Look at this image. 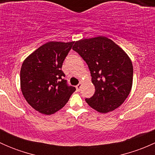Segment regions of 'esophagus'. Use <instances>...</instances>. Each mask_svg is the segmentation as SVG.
Wrapping results in <instances>:
<instances>
[{
  "label": "esophagus",
  "instance_id": "1",
  "mask_svg": "<svg viewBox=\"0 0 155 155\" xmlns=\"http://www.w3.org/2000/svg\"><path fill=\"white\" fill-rule=\"evenodd\" d=\"M82 83H79V85H76V91H80L81 87H82Z\"/></svg>",
  "mask_w": 155,
  "mask_h": 155
}]
</instances>
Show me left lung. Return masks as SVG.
<instances>
[{"mask_svg": "<svg viewBox=\"0 0 155 155\" xmlns=\"http://www.w3.org/2000/svg\"><path fill=\"white\" fill-rule=\"evenodd\" d=\"M73 49L88 66L94 94L85 101L101 113L118 108L133 85V64L127 54L112 40L99 36L75 42Z\"/></svg>", "mask_w": 155, "mask_h": 155, "instance_id": "left-lung-1", "label": "left lung"}]
</instances>
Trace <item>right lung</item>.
<instances>
[{
	"label": "right lung",
	"instance_id": "add662e5",
	"mask_svg": "<svg viewBox=\"0 0 155 155\" xmlns=\"http://www.w3.org/2000/svg\"><path fill=\"white\" fill-rule=\"evenodd\" d=\"M73 44V42H48L23 61L20 71L21 92L29 105L40 113H55L76 91L75 87L67 85L61 70Z\"/></svg>",
	"mask_w": 155,
	"mask_h": 155
}]
</instances>
